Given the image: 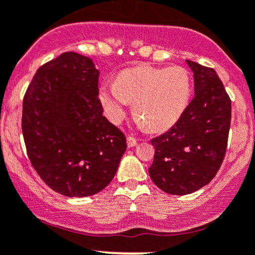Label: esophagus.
<instances>
[{"mask_svg":"<svg viewBox=\"0 0 255 255\" xmlns=\"http://www.w3.org/2000/svg\"><path fill=\"white\" fill-rule=\"evenodd\" d=\"M127 144L128 147H134V145H137V139H135L134 137H132V135H128Z\"/></svg>","mask_w":255,"mask_h":255,"instance_id":"34e87169","label":"esophagus"}]
</instances>
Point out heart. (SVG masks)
<instances>
[{
	"label": "heart",
	"mask_w": 255,
	"mask_h": 255,
	"mask_svg": "<svg viewBox=\"0 0 255 255\" xmlns=\"http://www.w3.org/2000/svg\"><path fill=\"white\" fill-rule=\"evenodd\" d=\"M190 78L183 67L128 68L120 73L115 85L100 88V100L112 122L123 120L128 102L133 113L148 129L163 130L177 122L187 107Z\"/></svg>",
	"instance_id": "obj_1"
}]
</instances>
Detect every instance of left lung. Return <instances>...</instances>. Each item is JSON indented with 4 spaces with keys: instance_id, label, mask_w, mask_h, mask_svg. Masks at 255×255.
<instances>
[{
    "instance_id": "left-lung-1",
    "label": "left lung",
    "mask_w": 255,
    "mask_h": 255,
    "mask_svg": "<svg viewBox=\"0 0 255 255\" xmlns=\"http://www.w3.org/2000/svg\"><path fill=\"white\" fill-rule=\"evenodd\" d=\"M194 98L174 126L150 142V178L168 194L184 196L208 184L221 168L228 143L232 102L216 71L188 61Z\"/></svg>"
}]
</instances>
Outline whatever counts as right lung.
Listing matches in <instances>:
<instances>
[{
    "label": "right lung",
    "mask_w": 255,
    "mask_h": 255,
    "mask_svg": "<svg viewBox=\"0 0 255 255\" xmlns=\"http://www.w3.org/2000/svg\"><path fill=\"white\" fill-rule=\"evenodd\" d=\"M92 59L65 52L37 70L23 98L22 133L41 179L66 197H88L115 177L126 135L98 98Z\"/></svg>",
    "instance_id": "right-lung-1"
}]
</instances>
